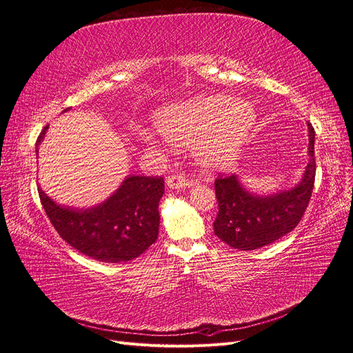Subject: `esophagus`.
Masks as SVG:
<instances>
[{"label": "esophagus", "instance_id": "obj_1", "mask_svg": "<svg viewBox=\"0 0 353 353\" xmlns=\"http://www.w3.org/2000/svg\"><path fill=\"white\" fill-rule=\"evenodd\" d=\"M165 185L170 189H186L192 186V181L185 179L183 176H170L165 180Z\"/></svg>", "mask_w": 353, "mask_h": 353}]
</instances>
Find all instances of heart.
<instances>
[{
    "instance_id": "obj_1",
    "label": "heart",
    "mask_w": 353,
    "mask_h": 353,
    "mask_svg": "<svg viewBox=\"0 0 353 353\" xmlns=\"http://www.w3.org/2000/svg\"><path fill=\"white\" fill-rule=\"evenodd\" d=\"M256 123L249 101L227 96H198L157 109L152 126L173 145H189L193 160L208 173L230 168ZM138 138L154 145L152 134L142 130Z\"/></svg>"
}]
</instances>
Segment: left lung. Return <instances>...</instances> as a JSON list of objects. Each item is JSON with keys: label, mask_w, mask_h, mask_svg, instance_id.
<instances>
[{"label": "left lung", "mask_w": 353, "mask_h": 353, "mask_svg": "<svg viewBox=\"0 0 353 353\" xmlns=\"http://www.w3.org/2000/svg\"><path fill=\"white\" fill-rule=\"evenodd\" d=\"M308 126V164L299 183L273 194L247 190L237 174L215 180L218 215L214 232L218 239L239 250H256L291 232L301 221L316 177L314 128Z\"/></svg>", "instance_id": "1"}]
</instances>
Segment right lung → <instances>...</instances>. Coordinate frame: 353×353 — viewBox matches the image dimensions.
<instances>
[{
  "label": "right lung",
  "mask_w": 353,
  "mask_h": 353,
  "mask_svg": "<svg viewBox=\"0 0 353 353\" xmlns=\"http://www.w3.org/2000/svg\"><path fill=\"white\" fill-rule=\"evenodd\" d=\"M48 128L36 141V155ZM37 190L59 236L75 250L99 262H128L141 256L159 237L163 177L128 176L112 196L91 208L59 205L41 186Z\"/></svg>",
  "instance_id": "1"
}]
</instances>
